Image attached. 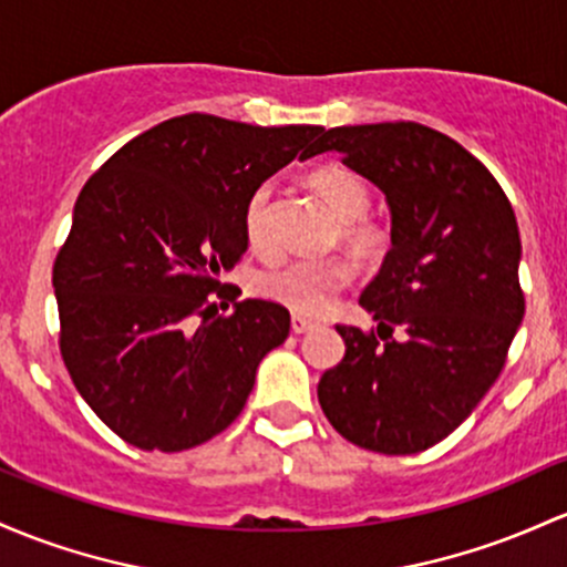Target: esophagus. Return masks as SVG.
I'll list each match as a JSON object with an SVG mask.
<instances>
[{"instance_id": "1", "label": "esophagus", "mask_w": 567, "mask_h": 567, "mask_svg": "<svg viewBox=\"0 0 567 567\" xmlns=\"http://www.w3.org/2000/svg\"><path fill=\"white\" fill-rule=\"evenodd\" d=\"M290 328H293V333H307L317 328L315 320H309V317H301V315H293L290 317Z\"/></svg>"}]
</instances>
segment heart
I'll use <instances>...</instances> for the list:
<instances>
[{
	"instance_id": "heart-1",
	"label": "heart",
	"mask_w": 567,
	"mask_h": 567,
	"mask_svg": "<svg viewBox=\"0 0 567 567\" xmlns=\"http://www.w3.org/2000/svg\"><path fill=\"white\" fill-rule=\"evenodd\" d=\"M309 188L320 196V202L341 223L339 239L347 250L360 255V258H374L382 252L388 234L382 226L363 217L371 204V190L360 174L344 169V166H322V169L309 174ZM245 239L255 255L271 258L277 252L269 228V185L255 190L247 202ZM350 260L333 255V258L290 260V264L274 266L255 279V290L269 301L288 307L290 312L320 315L350 285Z\"/></svg>"
}]
</instances>
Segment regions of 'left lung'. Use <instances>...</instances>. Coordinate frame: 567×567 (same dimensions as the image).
I'll use <instances>...</instances> for the list:
<instances>
[{"label": "left lung", "instance_id": "left-lung-1", "mask_svg": "<svg viewBox=\"0 0 567 567\" xmlns=\"http://www.w3.org/2000/svg\"><path fill=\"white\" fill-rule=\"evenodd\" d=\"M384 193L390 252L360 296L377 331L336 326L344 360L317 398L352 444L414 455L446 439L493 388L525 317L512 204L484 164L420 123L322 132L315 153Z\"/></svg>", "mask_w": 567, "mask_h": 567}]
</instances>
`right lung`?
<instances>
[{"label": "right lung", "instance_id": "obj_1", "mask_svg": "<svg viewBox=\"0 0 567 567\" xmlns=\"http://www.w3.org/2000/svg\"><path fill=\"white\" fill-rule=\"evenodd\" d=\"M322 132L190 112L134 136L80 190L53 266L61 354L123 441L183 452L241 414L290 315L247 298L209 320L217 298L228 307L236 296L220 274L247 252L252 193L296 155H317Z\"/></svg>", "mask_w": 567, "mask_h": 567}]
</instances>
